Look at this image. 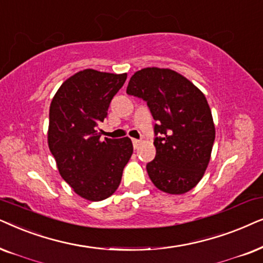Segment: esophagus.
Returning a JSON list of instances; mask_svg holds the SVG:
<instances>
[{
	"mask_svg": "<svg viewBox=\"0 0 263 263\" xmlns=\"http://www.w3.org/2000/svg\"><path fill=\"white\" fill-rule=\"evenodd\" d=\"M132 144H134L135 149H137L138 146H139V144H141V141H139V139H136V138H134V139H132Z\"/></svg>",
	"mask_w": 263,
	"mask_h": 263,
	"instance_id": "34e87169",
	"label": "esophagus"
}]
</instances>
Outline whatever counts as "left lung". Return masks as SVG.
I'll return each instance as SVG.
<instances>
[{
  "mask_svg": "<svg viewBox=\"0 0 263 263\" xmlns=\"http://www.w3.org/2000/svg\"><path fill=\"white\" fill-rule=\"evenodd\" d=\"M126 92L145 101L156 120V156L146 164L154 185L172 195L190 191L207 170L215 139L205 96L179 73L157 67L136 72Z\"/></svg>",
  "mask_w": 263,
  "mask_h": 263,
  "instance_id": "8db88e82",
  "label": "left lung"
}]
</instances>
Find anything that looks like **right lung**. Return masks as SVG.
<instances>
[{
    "label": "right lung",
    "instance_id": "add662e5",
    "mask_svg": "<svg viewBox=\"0 0 263 263\" xmlns=\"http://www.w3.org/2000/svg\"><path fill=\"white\" fill-rule=\"evenodd\" d=\"M126 78V73L84 69L62 83L51 101L49 149L62 179L89 201H102L117 191L134 153L128 137L101 139L99 132Z\"/></svg>",
    "mask_w": 263,
    "mask_h": 263
}]
</instances>
